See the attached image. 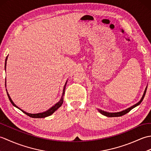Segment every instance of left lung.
<instances>
[{
    "mask_svg": "<svg viewBox=\"0 0 151 151\" xmlns=\"http://www.w3.org/2000/svg\"><path fill=\"white\" fill-rule=\"evenodd\" d=\"M146 91H147V88L145 89V91H144V93L143 95V97H142V99H141V100L138 102H137V103H136V104H134V106H131V107H130L129 108H127V109H126V110H124L123 111H119V112H115V113H110V112H107V111H103V110H100V109H98V111L100 112L101 114L104 115H105V116H106V117H120V116H122V115H125L126 114H127L128 112H129L134 108H135V107L137 106H138L139 104H140L141 102H142V101L143 100L144 97H145Z\"/></svg>",
    "mask_w": 151,
    "mask_h": 151,
    "instance_id": "obj_1",
    "label": "left lung"
}]
</instances>
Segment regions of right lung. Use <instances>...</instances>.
<instances>
[{"mask_svg":"<svg viewBox=\"0 0 151 151\" xmlns=\"http://www.w3.org/2000/svg\"><path fill=\"white\" fill-rule=\"evenodd\" d=\"M8 56H7V57H6V61H5V70H6V62H7V60H8ZM5 82H6V81ZM67 81L66 83L65 84V86H64V87H63L62 96V97H61V99L59 101V102H58L56 104H55L53 106H52L50 108H49V110L45 111H44V112H42V113H38V114H30V113H27V112L24 111V110H21V108H19L18 106H16L14 104V102L12 101V99H11L10 97H9V95L8 92H7V94H8V98L9 99V101H10V102H11V103L13 105H14L15 107L19 108V110H21L22 112H23L24 114H27L29 117H33V118H44V117H48V116H50V115H52L54 113V112L55 111H56L61 106H62V104H63V95H64V93H65V86H66V84H67ZM6 91H7V90H6Z\"/></svg>","mask_w":151,"mask_h":151,"instance_id":"1","label":"right lung"}]
</instances>
